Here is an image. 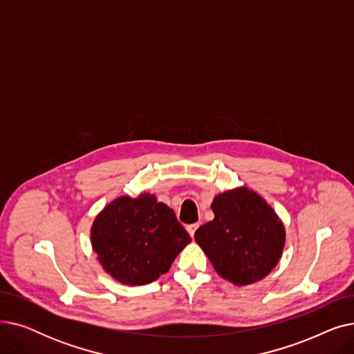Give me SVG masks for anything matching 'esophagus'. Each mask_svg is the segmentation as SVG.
I'll return each instance as SVG.
<instances>
[{
  "label": "esophagus",
  "instance_id": "esophagus-1",
  "mask_svg": "<svg viewBox=\"0 0 354 354\" xmlns=\"http://www.w3.org/2000/svg\"><path fill=\"white\" fill-rule=\"evenodd\" d=\"M198 227H199V224H191V225H188L187 227V231L189 232V235L194 238V235H195V231L198 230Z\"/></svg>",
  "mask_w": 354,
  "mask_h": 354
}]
</instances>
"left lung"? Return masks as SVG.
<instances>
[{
    "instance_id": "8db88e82",
    "label": "left lung",
    "mask_w": 354,
    "mask_h": 354,
    "mask_svg": "<svg viewBox=\"0 0 354 354\" xmlns=\"http://www.w3.org/2000/svg\"><path fill=\"white\" fill-rule=\"evenodd\" d=\"M215 218L195 232V241L216 272L235 286H248L267 277L278 264L286 230L274 209L248 188L214 198Z\"/></svg>"
}]
</instances>
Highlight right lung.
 <instances>
[{"mask_svg":"<svg viewBox=\"0 0 354 354\" xmlns=\"http://www.w3.org/2000/svg\"><path fill=\"white\" fill-rule=\"evenodd\" d=\"M191 241L174 209L151 194L115 199L91 227V245L104 271L129 286L158 280Z\"/></svg>","mask_w":354,"mask_h":354,"instance_id":"add662e5","label":"right lung"}]
</instances>
